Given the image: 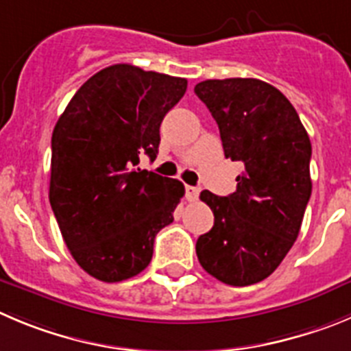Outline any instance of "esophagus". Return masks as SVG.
I'll use <instances>...</instances> for the list:
<instances>
[{
    "label": "esophagus",
    "mask_w": 351,
    "mask_h": 351,
    "mask_svg": "<svg viewBox=\"0 0 351 351\" xmlns=\"http://www.w3.org/2000/svg\"><path fill=\"white\" fill-rule=\"evenodd\" d=\"M199 194H201V189L199 186H192V185H186L185 186V195H186V201H197Z\"/></svg>",
    "instance_id": "obj_1"
}]
</instances>
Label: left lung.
I'll list each match as a JSON object with an SVG mask.
<instances>
[{
	"mask_svg": "<svg viewBox=\"0 0 351 351\" xmlns=\"http://www.w3.org/2000/svg\"><path fill=\"white\" fill-rule=\"evenodd\" d=\"M194 91L220 128L225 157L244 165L234 194L201 192L215 225L195 253L223 284L251 286L274 274L300 234L312 194V143L293 104L265 81L208 80Z\"/></svg>",
	"mask_w": 351,
	"mask_h": 351,
	"instance_id": "obj_1",
	"label": "left lung"
}]
</instances>
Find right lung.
<instances>
[{
	"label": "right lung",
	"instance_id": "1",
	"mask_svg": "<svg viewBox=\"0 0 351 351\" xmlns=\"http://www.w3.org/2000/svg\"><path fill=\"white\" fill-rule=\"evenodd\" d=\"M186 80L116 64L91 76L51 135L50 204L72 258L101 282L145 270L183 183L135 166L157 157L159 126Z\"/></svg>",
	"mask_w": 351,
	"mask_h": 351
}]
</instances>
